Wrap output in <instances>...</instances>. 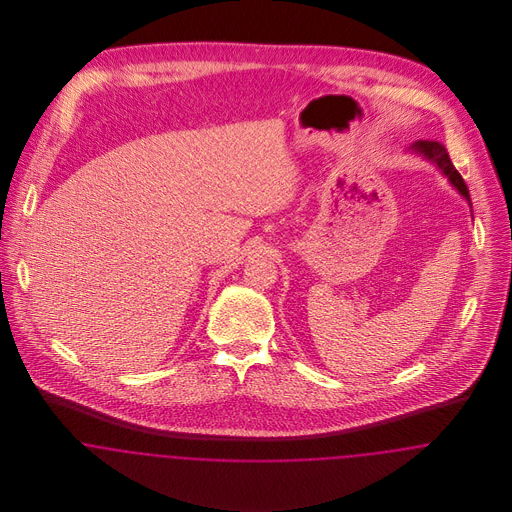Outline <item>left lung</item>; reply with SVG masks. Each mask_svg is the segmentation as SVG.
Returning <instances> with one entry per match:
<instances>
[{"mask_svg": "<svg viewBox=\"0 0 512 512\" xmlns=\"http://www.w3.org/2000/svg\"><path fill=\"white\" fill-rule=\"evenodd\" d=\"M411 149H413L414 153L424 155L428 161L436 163L439 171L449 178V182L459 190V194L463 195L464 199L470 203V194H468V188L464 184L463 176L453 167V163L449 159V153H447V149L443 147V144L430 142V140H418V142H414ZM470 207H472V203H470Z\"/></svg>", "mask_w": 512, "mask_h": 512, "instance_id": "obj_1", "label": "left lung"}]
</instances>
